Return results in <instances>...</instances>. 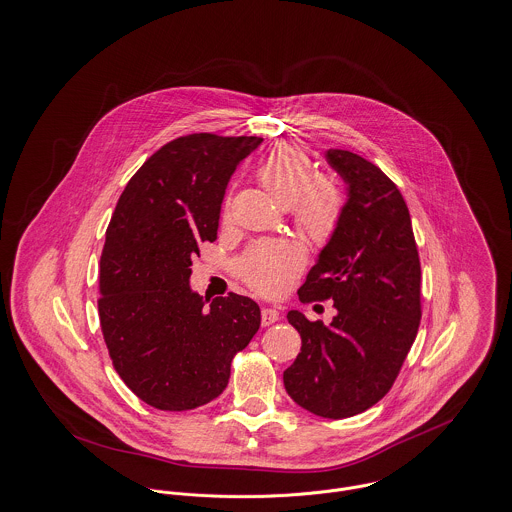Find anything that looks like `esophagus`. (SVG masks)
I'll list each match as a JSON object with an SVG mask.
<instances>
[{
	"label": "esophagus",
	"instance_id": "obj_1",
	"mask_svg": "<svg viewBox=\"0 0 512 512\" xmlns=\"http://www.w3.org/2000/svg\"><path fill=\"white\" fill-rule=\"evenodd\" d=\"M279 320H281V312L279 310H275V308H263L261 310V324L263 326H271V324H275Z\"/></svg>",
	"mask_w": 512,
	"mask_h": 512
}]
</instances>
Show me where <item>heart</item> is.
I'll return each instance as SVG.
<instances>
[{"mask_svg":"<svg viewBox=\"0 0 512 512\" xmlns=\"http://www.w3.org/2000/svg\"><path fill=\"white\" fill-rule=\"evenodd\" d=\"M312 172L308 151L294 141H283L265 155L255 176L277 204L288 206L296 229L312 243L324 245L340 228L345 196L336 178ZM300 265L302 251L296 243L261 241L237 259L235 273L255 292L273 296L283 292Z\"/></svg>","mask_w":512,"mask_h":512,"instance_id":"1","label":"heart"}]
</instances>
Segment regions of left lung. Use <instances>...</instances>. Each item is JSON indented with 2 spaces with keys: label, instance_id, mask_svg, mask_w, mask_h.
<instances>
[{
  "label": "left lung",
  "instance_id": "8db88e82",
  "mask_svg": "<svg viewBox=\"0 0 512 512\" xmlns=\"http://www.w3.org/2000/svg\"><path fill=\"white\" fill-rule=\"evenodd\" d=\"M326 159L349 198L298 296L334 300L338 314L330 326L286 314L302 347L283 381L298 406L340 420L377 404L397 379L422 316L420 259L397 184L355 153L330 149Z\"/></svg>",
  "mask_w": 512,
  "mask_h": 512
}]
</instances>
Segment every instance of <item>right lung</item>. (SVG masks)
<instances>
[{
    "label": "right lung",
    "instance_id": "obj_1",
    "mask_svg": "<svg viewBox=\"0 0 512 512\" xmlns=\"http://www.w3.org/2000/svg\"><path fill=\"white\" fill-rule=\"evenodd\" d=\"M261 137L192 133L163 145L131 176L100 259V326L123 383L159 410H192L228 387L231 359L257 334L247 296L190 288L198 245L216 241L237 165Z\"/></svg>",
    "mask_w": 512,
    "mask_h": 512
}]
</instances>
